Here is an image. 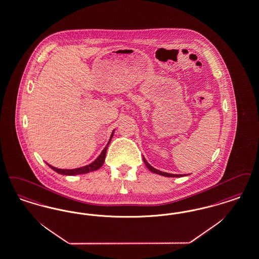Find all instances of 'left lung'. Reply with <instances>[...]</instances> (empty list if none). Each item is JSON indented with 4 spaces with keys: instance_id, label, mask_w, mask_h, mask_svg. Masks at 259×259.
Segmentation results:
<instances>
[{
    "instance_id": "left-lung-1",
    "label": "left lung",
    "mask_w": 259,
    "mask_h": 259,
    "mask_svg": "<svg viewBox=\"0 0 259 259\" xmlns=\"http://www.w3.org/2000/svg\"><path fill=\"white\" fill-rule=\"evenodd\" d=\"M143 159H144V162H145V166H147V168H148L150 171L156 174V175L166 176V177H182V176H186V175H172V174H168V172H165V171H161V170L157 169L155 167H153L151 165H149L148 162L145 160V157H143Z\"/></svg>"
}]
</instances>
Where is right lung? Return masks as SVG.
<instances>
[{
  "mask_svg": "<svg viewBox=\"0 0 259 259\" xmlns=\"http://www.w3.org/2000/svg\"><path fill=\"white\" fill-rule=\"evenodd\" d=\"M114 130L112 132V135L110 137V140H109L107 145L105 146V148L102 150V152L100 153V155L98 156L93 161V163H91V164H89L87 166L77 167V168H72V169H67V168H58V167H55V166L49 165L48 163H46V164L50 166L53 170H55L56 172H58L60 175H63V176H77V175H83V174H88V172H91V171H93V170H97L104 164L105 157H106V152H107V148H108V145H110V143L112 141V138L114 136Z\"/></svg>",
  "mask_w": 259,
  "mask_h": 259,
  "instance_id": "add662e5",
  "label": "right lung"
}]
</instances>
